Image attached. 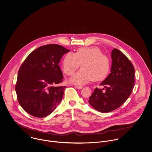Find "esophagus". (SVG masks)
Wrapping results in <instances>:
<instances>
[{
  "mask_svg": "<svg viewBox=\"0 0 152 152\" xmlns=\"http://www.w3.org/2000/svg\"><path fill=\"white\" fill-rule=\"evenodd\" d=\"M75 86L76 88H77V89H81L82 88V86H81V85H75Z\"/></svg>",
  "mask_w": 152,
  "mask_h": 152,
  "instance_id": "1",
  "label": "esophagus"
}]
</instances>
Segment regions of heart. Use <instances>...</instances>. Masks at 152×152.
Instances as JSON below:
<instances>
[{
    "mask_svg": "<svg viewBox=\"0 0 152 152\" xmlns=\"http://www.w3.org/2000/svg\"><path fill=\"white\" fill-rule=\"evenodd\" d=\"M82 65L79 70L70 79L73 83L84 84L92 79L94 81L104 80L108 75L111 65L109 58L103 55L98 47H82L75 53H67L61 63L64 73L72 75Z\"/></svg>",
    "mask_w": 152,
    "mask_h": 152,
    "instance_id": "heart-1",
    "label": "heart"
}]
</instances>
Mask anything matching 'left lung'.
<instances>
[{
    "instance_id": "obj_1",
    "label": "left lung",
    "mask_w": 152,
    "mask_h": 152,
    "mask_svg": "<svg viewBox=\"0 0 152 152\" xmlns=\"http://www.w3.org/2000/svg\"><path fill=\"white\" fill-rule=\"evenodd\" d=\"M111 58V73L100 84L105 91L96 88L89 99L90 105L101 113L119 108L129 98L134 85V67L127 56L114 48Z\"/></svg>"
}]
</instances>
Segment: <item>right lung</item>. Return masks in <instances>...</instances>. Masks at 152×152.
I'll return each mask as SVG.
<instances>
[{
	"label": "right lung",
	"instance_id": "obj_1",
	"mask_svg": "<svg viewBox=\"0 0 152 152\" xmlns=\"http://www.w3.org/2000/svg\"><path fill=\"white\" fill-rule=\"evenodd\" d=\"M70 51L58 44H47L34 50L24 60L18 74L15 91L18 102L30 115H50L61 102L66 86H55L63 81L58 65Z\"/></svg>",
	"mask_w": 152,
	"mask_h": 152
}]
</instances>
